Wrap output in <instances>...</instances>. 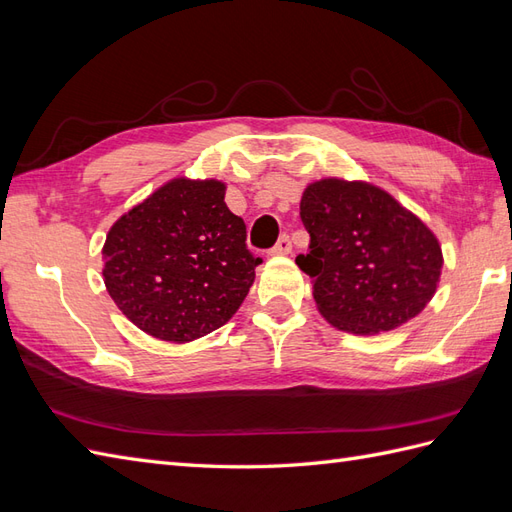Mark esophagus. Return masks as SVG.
Segmentation results:
<instances>
[{"label":"esophagus","mask_w":512,"mask_h":512,"mask_svg":"<svg viewBox=\"0 0 512 512\" xmlns=\"http://www.w3.org/2000/svg\"><path fill=\"white\" fill-rule=\"evenodd\" d=\"M290 253H292L290 235H281L279 242L270 248V255H290Z\"/></svg>","instance_id":"obj_1"}]
</instances>
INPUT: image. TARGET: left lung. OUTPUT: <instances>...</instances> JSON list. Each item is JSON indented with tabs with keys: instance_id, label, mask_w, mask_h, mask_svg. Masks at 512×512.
<instances>
[{
	"instance_id": "8db88e82",
	"label": "left lung",
	"mask_w": 512,
	"mask_h": 512,
	"mask_svg": "<svg viewBox=\"0 0 512 512\" xmlns=\"http://www.w3.org/2000/svg\"><path fill=\"white\" fill-rule=\"evenodd\" d=\"M300 218L311 242L296 264L313 279L318 311L339 331H393L435 296L443 268L437 235L383 188L313 181Z\"/></svg>"
}]
</instances>
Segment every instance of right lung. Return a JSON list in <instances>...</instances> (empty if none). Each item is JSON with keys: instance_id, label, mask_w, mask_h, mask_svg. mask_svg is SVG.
Returning <instances> with one entry per match:
<instances>
[{"instance_id": "obj_1", "label": "right lung", "mask_w": 512, "mask_h": 512, "mask_svg": "<svg viewBox=\"0 0 512 512\" xmlns=\"http://www.w3.org/2000/svg\"><path fill=\"white\" fill-rule=\"evenodd\" d=\"M218 179L177 177L114 222L103 244V283L140 331L188 344L227 324L261 259Z\"/></svg>"}]
</instances>
